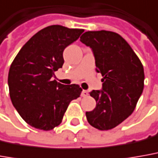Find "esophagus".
I'll return each instance as SVG.
<instances>
[{
    "mask_svg": "<svg viewBox=\"0 0 158 158\" xmlns=\"http://www.w3.org/2000/svg\"><path fill=\"white\" fill-rule=\"evenodd\" d=\"M87 95H88V92L86 91V90H83L82 91V93H81V96L83 98H85V97H87Z\"/></svg>",
    "mask_w": 158,
    "mask_h": 158,
    "instance_id": "esophagus-1",
    "label": "esophagus"
}]
</instances>
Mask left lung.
<instances>
[{
    "label": "left lung",
    "mask_w": 158,
    "mask_h": 158,
    "mask_svg": "<svg viewBox=\"0 0 158 158\" xmlns=\"http://www.w3.org/2000/svg\"><path fill=\"white\" fill-rule=\"evenodd\" d=\"M80 41L92 48L96 71L103 76L102 90H93L96 107L85 115L89 124L107 131L133 112L143 90L144 73L140 60L127 41L110 31H88Z\"/></svg>",
    "instance_id": "obj_1"
}]
</instances>
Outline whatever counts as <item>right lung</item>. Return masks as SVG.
<instances>
[{"label": "right lung", "mask_w": 158, "mask_h": 158, "mask_svg": "<svg viewBox=\"0 0 158 158\" xmlns=\"http://www.w3.org/2000/svg\"><path fill=\"white\" fill-rule=\"evenodd\" d=\"M83 32L60 25L47 27L26 43L10 65L7 83L12 104L34 128L50 131L58 126L70 102L80 96L79 85H62L52 77L64 64L65 48Z\"/></svg>", "instance_id": "1"}]
</instances>
